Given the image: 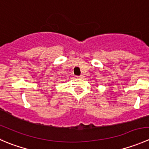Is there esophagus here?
Returning a JSON list of instances; mask_svg holds the SVG:
<instances>
[{"label":"esophagus","mask_w":149,"mask_h":149,"mask_svg":"<svg viewBox=\"0 0 149 149\" xmlns=\"http://www.w3.org/2000/svg\"><path fill=\"white\" fill-rule=\"evenodd\" d=\"M77 78L78 79H84V75H81V76H77Z\"/></svg>","instance_id":"esophagus-1"}]
</instances>
